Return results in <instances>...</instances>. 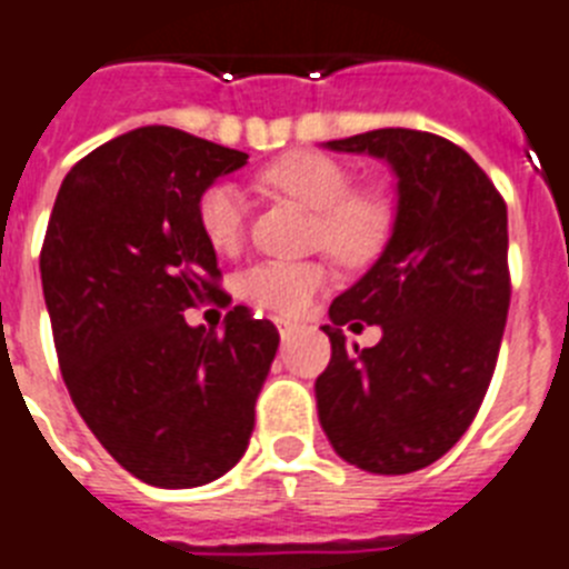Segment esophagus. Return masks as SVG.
<instances>
[{
    "label": "esophagus",
    "instance_id": "esophagus-1",
    "mask_svg": "<svg viewBox=\"0 0 569 569\" xmlns=\"http://www.w3.org/2000/svg\"><path fill=\"white\" fill-rule=\"evenodd\" d=\"M274 323H277V329H280V336H283V338L295 329V323L289 321V318H274Z\"/></svg>",
    "mask_w": 569,
    "mask_h": 569
}]
</instances>
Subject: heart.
Returning <instances> with one entry per match:
<instances>
[{"label": "heart", "mask_w": 569, "mask_h": 569, "mask_svg": "<svg viewBox=\"0 0 569 569\" xmlns=\"http://www.w3.org/2000/svg\"><path fill=\"white\" fill-rule=\"evenodd\" d=\"M274 193L292 196L315 211L312 240L347 266H365L381 254L393 228L388 199L376 190L352 188V173L318 150H289L260 170ZM196 222L219 254H233L246 237V196L217 181L196 199ZM329 280L323 260H262L240 277V298L280 318L300 315Z\"/></svg>", "instance_id": "heart-1"}]
</instances>
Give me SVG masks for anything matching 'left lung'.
Instances as JSON below:
<instances>
[{
	"instance_id": "left-lung-1",
	"label": "left lung",
	"mask_w": 569,
	"mask_h": 569,
	"mask_svg": "<svg viewBox=\"0 0 569 569\" xmlns=\"http://www.w3.org/2000/svg\"><path fill=\"white\" fill-rule=\"evenodd\" d=\"M327 147L388 159L399 211L385 254L329 307L318 417L350 466L408 475L469 431L489 390L512 298L506 202L469 152L433 132L396 127ZM365 320L382 341L347 348L340 327Z\"/></svg>"
}]
</instances>
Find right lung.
<instances>
[{"label": "right lung", "mask_w": 569, "mask_h": 569, "mask_svg": "<svg viewBox=\"0 0 569 569\" xmlns=\"http://www.w3.org/2000/svg\"><path fill=\"white\" fill-rule=\"evenodd\" d=\"M246 159L173 127L118 136L71 167L42 240L71 402L123 469L161 489L211 483L240 462L280 343L248 307L226 315V332L184 321L226 300L196 199Z\"/></svg>", "instance_id": "obj_1"}]
</instances>
